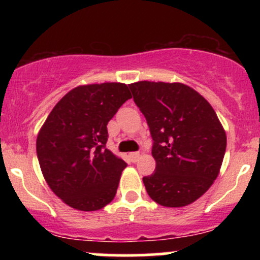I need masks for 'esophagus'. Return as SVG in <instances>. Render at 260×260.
<instances>
[{"instance_id": "34e87169", "label": "esophagus", "mask_w": 260, "mask_h": 260, "mask_svg": "<svg viewBox=\"0 0 260 260\" xmlns=\"http://www.w3.org/2000/svg\"><path fill=\"white\" fill-rule=\"evenodd\" d=\"M140 154L138 153V151H133V153H129V159L132 160V162H137L139 159Z\"/></svg>"}]
</instances>
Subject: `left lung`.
I'll use <instances>...</instances> for the list:
<instances>
[{
    "label": "left lung",
    "mask_w": 260,
    "mask_h": 260,
    "mask_svg": "<svg viewBox=\"0 0 260 260\" xmlns=\"http://www.w3.org/2000/svg\"><path fill=\"white\" fill-rule=\"evenodd\" d=\"M153 138L156 168L143 177L149 197L162 207L190 204L219 175L226 134L215 111L199 92L181 83L129 84Z\"/></svg>",
    "instance_id": "left-lung-1"
}]
</instances>
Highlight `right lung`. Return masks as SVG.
Wrapping results in <instances>:
<instances>
[{
  "instance_id": "1",
  "label": "right lung",
  "mask_w": 260,
  "mask_h": 260,
  "mask_svg": "<svg viewBox=\"0 0 260 260\" xmlns=\"http://www.w3.org/2000/svg\"><path fill=\"white\" fill-rule=\"evenodd\" d=\"M131 98L122 83L77 86L41 127L37 139L41 172L70 207L99 210L115 197L127 164L106 149L107 123Z\"/></svg>"
}]
</instances>
